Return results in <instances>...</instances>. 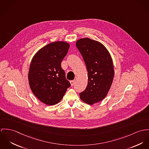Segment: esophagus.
Segmentation results:
<instances>
[{
    "label": "esophagus",
    "mask_w": 149,
    "mask_h": 149,
    "mask_svg": "<svg viewBox=\"0 0 149 149\" xmlns=\"http://www.w3.org/2000/svg\"><path fill=\"white\" fill-rule=\"evenodd\" d=\"M70 84H71V86H74V83H75V81H74V80H73V81H70Z\"/></svg>",
    "instance_id": "obj_1"
}]
</instances>
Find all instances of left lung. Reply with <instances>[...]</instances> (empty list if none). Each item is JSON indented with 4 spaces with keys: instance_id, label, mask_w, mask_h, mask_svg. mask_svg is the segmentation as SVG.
Returning a JSON list of instances; mask_svg holds the SVG:
<instances>
[{
    "instance_id": "left-lung-1",
    "label": "left lung",
    "mask_w": 149,
    "mask_h": 149,
    "mask_svg": "<svg viewBox=\"0 0 149 149\" xmlns=\"http://www.w3.org/2000/svg\"><path fill=\"white\" fill-rule=\"evenodd\" d=\"M88 72V83L79 94L83 101L88 104L99 102L107 95L113 82L114 70L111 55L99 42L82 38L76 42Z\"/></svg>"
}]
</instances>
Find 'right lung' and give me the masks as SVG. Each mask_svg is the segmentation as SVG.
Returning <instances> with one entry per match:
<instances>
[{
    "label": "right lung",
    "mask_w": 149,
    "mask_h": 149,
    "mask_svg": "<svg viewBox=\"0 0 149 149\" xmlns=\"http://www.w3.org/2000/svg\"><path fill=\"white\" fill-rule=\"evenodd\" d=\"M69 47L65 42L51 43L39 50L31 62L30 87L36 97L47 105L59 102L71 86L61 67Z\"/></svg>",
    "instance_id": "1"
}]
</instances>
